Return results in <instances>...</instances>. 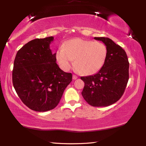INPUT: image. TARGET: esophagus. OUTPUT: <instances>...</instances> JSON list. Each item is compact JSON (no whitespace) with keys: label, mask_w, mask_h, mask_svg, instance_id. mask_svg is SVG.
I'll list each match as a JSON object with an SVG mask.
<instances>
[{"label":"esophagus","mask_w":146,"mask_h":146,"mask_svg":"<svg viewBox=\"0 0 146 146\" xmlns=\"http://www.w3.org/2000/svg\"><path fill=\"white\" fill-rule=\"evenodd\" d=\"M78 78V76H77L76 75H73V80H76V79H77Z\"/></svg>","instance_id":"34e87169"}]
</instances>
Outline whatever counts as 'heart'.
Returning a JSON list of instances; mask_svg holds the SVG:
<instances>
[{
	"mask_svg": "<svg viewBox=\"0 0 146 146\" xmlns=\"http://www.w3.org/2000/svg\"><path fill=\"white\" fill-rule=\"evenodd\" d=\"M107 48L104 43L82 39H71L63 48H60L56 58L63 70H70L75 60V66L83 75L95 74L104 66L107 57Z\"/></svg>",
	"mask_w": 146,
	"mask_h": 146,
	"instance_id": "obj_1",
	"label": "heart"
}]
</instances>
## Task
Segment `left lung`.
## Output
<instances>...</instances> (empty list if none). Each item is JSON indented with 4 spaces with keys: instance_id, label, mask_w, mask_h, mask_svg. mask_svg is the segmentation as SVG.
<instances>
[{
    "instance_id": "obj_1",
    "label": "left lung",
    "mask_w": 146,
    "mask_h": 146,
    "mask_svg": "<svg viewBox=\"0 0 146 146\" xmlns=\"http://www.w3.org/2000/svg\"><path fill=\"white\" fill-rule=\"evenodd\" d=\"M94 39L106 46L107 60L97 73L81 77L85 82L82 95L93 107H107L115 103L124 93L129 80V63L125 51L112 40L105 37Z\"/></svg>"
}]
</instances>
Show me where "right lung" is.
<instances>
[{
    "mask_svg": "<svg viewBox=\"0 0 146 146\" xmlns=\"http://www.w3.org/2000/svg\"><path fill=\"white\" fill-rule=\"evenodd\" d=\"M52 36L35 39L17 52L12 70V83L22 102L30 109L46 111L60 102L72 81V74L59 68L50 44Z\"/></svg>",
    "mask_w": 146,
    "mask_h": 146,
    "instance_id": "1",
    "label": "right lung"
}]
</instances>
